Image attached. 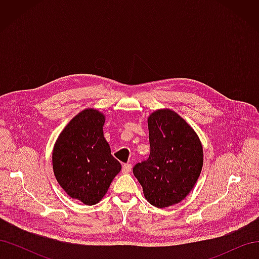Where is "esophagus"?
Listing matches in <instances>:
<instances>
[{"instance_id": "obj_1", "label": "esophagus", "mask_w": 259, "mask_h": 259, "mask_svg": "<svg viewBox=\"0 0 259 259\" xmlns=\"http://www.w3.org/2000/svg\"><path fill=\"white\" fill-rule=\"evenodd\" d=\"M131 169H132V164H130V163L124 164L123 167H122V173L123 174H128Z\"/></svg>"}]
</instances>
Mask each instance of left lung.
Here are the masks:
<instances>
[{
  "label": "left lung",
  "mask_w": 259,
  "mask_h": 259,
  "mask_svg": "<svg viewBox=\"0 0 259 259\" xmlns=\"http://www.w3.org/2000/svg\"><path fill=\"white\" fill-rule=\"evenodd\" d=\"M148 128L150 154L133 173L148 202L163 208L183 201L192 190L203 166V148L193 128L169 109L150 114Z\"/></svg>",
  "instance_id": "1"
}]
</instances>
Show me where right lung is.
<instances>
[{
  "label": "right lung",
  "mask_w": 259,
  "mask_h": 259,
  "mask_svg": "<svg viewBox=\"0 0 259 259\" xmlns=\"http://www.w3.org/2000/svg\"><path fill=\"white\" fill-rule=\"evenodd\" d=\"M105 116L85 109L60 133L53 150V168L69 197L94 205L103 199L121 170L104 137Z\"/></svg>",
  "instance_id": "1"
}]
</instances>
